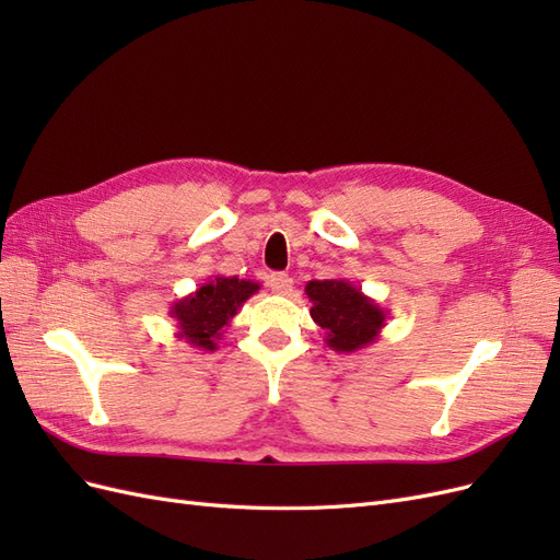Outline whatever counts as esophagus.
Masks as SVG:
<instances>
[{
  "label": "esophagus",
  "instance_id": "1",
  "mask_svg": "<svg viewBox=\"0 0 560 560\" xmlns=\"http://www.w3.org/2000/svg\"><path fill=\"white\" fill-rule=\"evenodd\" d=\"M292 284H294V280L287 276V273H273V276H268V287L270 290H273L276 294H290L292 292Z\"/></svg>",
  "mask_w": 560,
  "mask_h": 560
}]
</instances>
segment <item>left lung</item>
<instances>
[{"instance_id":"1","label":"left lung","mask_w":560,"mask_h":560,"mask_svg":"<svg viewBox=\"0 0 560 560\" xmlns=\"http://www.w3.org/2000/svg\"><path fill=\"white\" fill-rule=\"evenodd\" d=\"M306 294L311 317L325 329V343L336 352H358L378 341L387 311L348 280H311Z\"/></svg>"}]
</instances>
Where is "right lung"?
I'll list each match as a JSON object with an SVG mask.
<instances>
[{
    "label": "right lung",
    "mask_w": 560,
    "mask_h": 560,
    "mask_svg": "<svg viewBox=\"0 0 560 560\" xmlns=\"http://www.w3.org/2000/svg\"><path fill=\"white\" fill-rule=\"evenodd\" d=\"M261 290L259 282L241 280L238 276H210L196 292L186 294L171 306V317L177 322V338L202 350H217L224 329L238 315L243 303Z\"/></svg>",
    "instance_id": "1"
}]
</instances>
